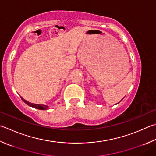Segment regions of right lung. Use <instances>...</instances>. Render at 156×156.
Segmentation results:
<instances>
[{"label": "right lung", "instance_id": "add662e5", "mask_svg": "<svg viewBox=\"0 0 156 156\" xmlns=\"http://www.w3.org/2000/svg\"><path fill=\"white\" fill-rule=\"evenodd\" d=\"M22 98V100H23L25 103H26L27 105H29L31 107H33L35 108H37V109H39V110H47L49 108V106H47V105H44V104H33V103H30L29 102V101H28L27 100H25L24 99Z\"/></svg>", "mask_w": 156, "mask_h": 156}]
</instances>
